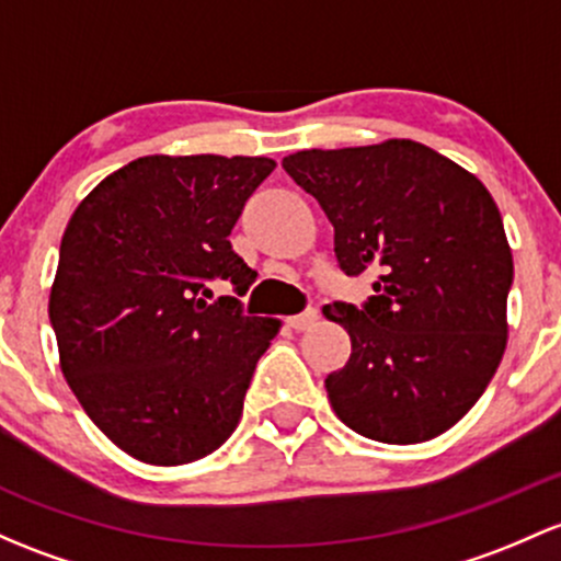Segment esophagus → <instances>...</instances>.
I'll return each mask as SVG.
<instances>
[{
	"label": "esophagus",
	"mask_w": 561,
	"mask_h": 561,
	"mask_svg": "<svg viewBox=\"0 0 561 561\" xmlns=\"http://www.w3.org/2000/svg\"><path fill=\"white\" fill-rule=\"evenodd\" d=\"M317 322V311L314 309H306L300 311V314H293L287 317V325H290L293 330H309L311 325Z\"/></svg>",
	"instance_id": "esophagus-1"
}]
</instances>
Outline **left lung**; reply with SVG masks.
Segmentation results:
<instances>
[{"mask_svg": "<svg viewBox=\"0 0 561 561\" xmlns=\"http://www.w3.org/2000/svg\"><path fill=\"white\" fill-rule=\"evenodd\" d=\"M282 167L333 222L341 268L376 274L363 309H322L352 339L325 379L335 416L381 444L438 438L473 409L508 344L514 255L492 193L411 139L300 150Z\"/></svg>", "mask_w": 561, "mask_h": 561, "instance_id": "8db88e82", "label": "left lung"}]
</instances>
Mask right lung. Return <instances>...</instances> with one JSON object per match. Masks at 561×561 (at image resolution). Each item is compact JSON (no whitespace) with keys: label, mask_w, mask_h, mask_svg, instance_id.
Masks as SVG:
<instances>
[{"label":"right lung","mask_w":561,"mask_h":561,"mask_svg":"<svg viewBox=\"0 0 561 561\" xmlns=\"http://www.w3.org/2000/svg\"><path fill=\"white\" fill-rule=\"evenodd\" d=\"M271 158L145 156L104 176L69 220L50 287L64 379L91 422L134 459L187 465L220 449L257 359L279 333L247 317L255 271L231 228Z\"/></svg>","instance_id":"add662e5"}]
</instances>
